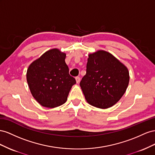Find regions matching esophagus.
<instances>
[{"instance_id":"34e87169","label":"esophagus","mask_w":155,"mask_h":155,"mask_svg":"<svg viewBox=\"0 0 155 155\" xmlns=\"http://www.w3.org/2000/svg\"><path fill=\"white\" fill-rule=\"evenodd\" d=\"M75 79H76V81H77V83H79L81 81V78L79 77H77L76 78H75Z\"/></svg>"}]
</instances>
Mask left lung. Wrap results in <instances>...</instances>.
Segmentation results:
<instances>
[{
    "label": "left lung",
    "mask_w": 155,
    "mask_h": 155,
    "mask_svg": "<svg viewBox=\"0 0 155 155\" xmlns=\"http://www.w3.org/2000/svg\"><path fill=\"white\" fill-rule=\"evenodd\" d=\"M129 82V73L125 66L110 53L99 51L89 55L86 74L80 86L88 103L108 108L121 98Z\"/></svg>",
    "instance_id": "left-lung-1"
}]
</instances>
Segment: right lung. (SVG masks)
I'll use <instances>...</instances> for the list:
<instances>
[{"instance_id":"obj_1","label":"right lung","mask_w":155,"mask_h":155,"mask_svg":"<svg viewBox=\"0 0 155 155\" xmlns=\"http://www.w3.org/2000/svg\"><path fill=\"white\" fill-rule=\"evenodd\" d=\"M66 54L54 48L30 65L26 79L32 96L43 107L54 108L65 103L71 88L76 84L69 74Z\"/></svg>"}]
</instances>
